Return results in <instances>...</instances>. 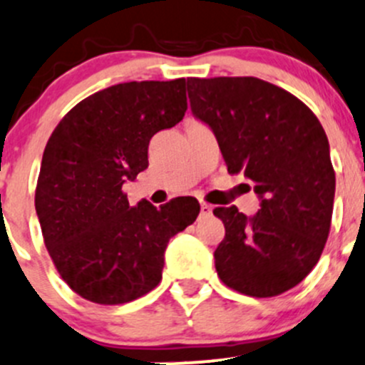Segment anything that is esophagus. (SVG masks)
I'll return each instance as SVG.
<instances>
[{
	"label": "esophagus",
	"mask_w": 365,
	"mask_h": 365,
	"mask_svg": "<svg viewBox=\"0 0 365 365\" xmlns=\"http://www.w3.org/2000/svg\"><path fill=\"white\" fill-rule=\"evenodd\" d=\"M200 214H202V216H210V214H212V205L202 202V204H200Z\"/></svg>",
	"instance_id": "esophagus-1"
}]
</instances>
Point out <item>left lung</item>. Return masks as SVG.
I'll use <instances>...</instances> for the list:
<instances>
[{
    "mask_svg": "<svg viewBox=\"0 0 365 365\" xmlns=\"http://www.w3.org/2000/svg\"><path fill=\"white\" fill-rule=\"evenodd\" d=\"M191 114L212 130L230 174L253 182L260 209H214L225 239L217 276L250 297H274L313 270L332 220L336 174L317 115L284 89L257 77L187 78Z\"/></svg>",
    "mask_w": 365,
    "mask_h": 365,
    "instance_id": "obj_1",
    "label": "left lung"
}]
</instances>
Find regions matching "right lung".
<instances>
[{"instance_id": "add662e5", "label": "right lung", "mask_w": 365, "mask_h": 365, "mask_svg": "<svg viewBox=\"0 0 365 365\" xmlns=\"http://www.w3.org/2000/svg\"><path fill=\"white\" fill-rule=\"evenodd\" d=\"M186 108V78L125 82L82 100L52 131L35 207L48 255L75 294L112 306L158 287L168 240L197 220L200 204L131 207L123 184L148 168L151 137Z\"/></svg>"}]
</instances>
